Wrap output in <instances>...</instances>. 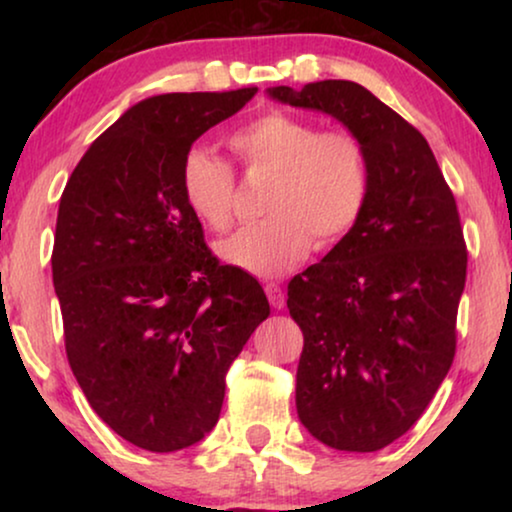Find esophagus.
Listing matches in <instances>:
<instances>
[{
  "instance_id": "34e87169",
  "label": "esophagus",
  "mask_w": 512,
  "mask_h": 512,
  "mask_svg": "<svg viewBox=\"0 0 512 512\" xmlns=\"http://www.w3.org/2000/svg\"><path fill=\"white\" fill-rule=\"evenodd\" d=\"M265 293H268V300H270V305L275 307V310H282V307L286 305V296H284L282 286H279V284H275V282L265 284Z\"/></svg>"
}]
</instances>
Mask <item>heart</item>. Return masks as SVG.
Masks as SVG:
<instances>
[{"label":"heart","mask_w":512,"mask_h":512,"mask_svg":"<svg viewBox=\"0 0 512 512\" xmlns=\"http://www.w3.org/2000/svg\"><path fill=\"white\" fill-rule=\"evenodd\" d=\"M249 174H272L268 219L219 242L223 261L256 277H277L317 247H331L356 226L366 207L370 170L352 132H321L291 111L270 109L228 137ZM181 195L214 233L233 223L235 172L216 153L195 146L181 163Z\"/></svg>","instance_id":"heart-1"}]
</instances>
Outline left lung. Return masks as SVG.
I'll use <instances>...</instances> for the list:
<instances>
[{"label": "left lung", "mask_w": 512, "mask_h": 512, "mask_svg": "<svg viewBox=\"0 0 512 512\" xmlns=\"http://www.w3.org/2000/svg\"><path fill=\"white\" fill-rule=\"evenodd\" d=\"M268 95L324 111L366 149L359 221L291 279L286 305L305 338L300 422L333 450H382L422 417L452 366L468 263L457 202L422 132L359 83Z\"/></svg>", "instance_id": "1"}]
</instances>
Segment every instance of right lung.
I'll return each instance as SVG.
<instances>
[{"label": "right lung", "instance_id": "right-lung-1", "mask_svg": "<svg viewBox=\"0 0 512 512\" xmlns=\"http://www.w3.org/2000/svg\"><path fill=\"white\" fill-rule=\"evenodd\" d=\"M256 90L137 102L62 191L51 265L69 366L102 422L142 450H184L214 429L230 363L270 314L249 272L216 261L181 195L195 139Z\"/></svg>", "mask_w": 512, "mask_h": 512}]
</instances>
